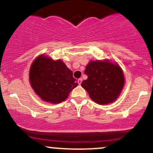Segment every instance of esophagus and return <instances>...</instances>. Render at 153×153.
<instances>
[{
	"instance_id": "obj_1",
	"label": "esophagus",
	"mask_w": 153,
	"mask_h": 153,
	"mask_svg": "<svg viewBox=\"0 0 153 153\" xmlns=\"http://www.w3.org/2000/svg\"><path fill=\"white\" fill-rule=\"evenodd\" d=\"M82 81V78H79V79H78V84H79V85H80V84H81Z\"/></svg>"
}]
</instances>
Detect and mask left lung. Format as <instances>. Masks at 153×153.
Returning <instances> with one entry per match:
<instances>
[{"instance_id":"8db88e82","label":"left lung","mask_w":153,"mask_h":153,"mask_svg":"<svg viewBox=\"0 0 153 153\" xmlns=\"http://www.w3.org/2000/svg\"><path fill=\"white\" fill-rule=\"evenodd\" d=\"M87 80L81 85L87 91L91 99L99 104H108L120 95L124 84L122 70L117 63L108 60L91 61L85 68Z\"/></svg>"}]
</instances>
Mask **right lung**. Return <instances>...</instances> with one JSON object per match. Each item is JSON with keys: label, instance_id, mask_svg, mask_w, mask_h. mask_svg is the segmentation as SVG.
I'll list each match as a JSON object with an SVG mask.
<instances>
[{"label": "right lung", "instance_id": "right-lung-1", "mask_svg": "<svg viewBox=\"0 0 153 153\" xmlns=\"http://www.w3.org/2000/svg\"><path fill=\"white\" fill-rule=\"evenodd\" d=\"M29 81L35 93L43 101L51 103L65 101L78 85L73 72L62 61L53 60L43 54L31 64Z\"/></svg>", "mask_w": 153, "mask_h": 153}]
</instances>
